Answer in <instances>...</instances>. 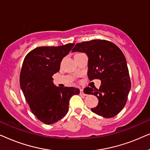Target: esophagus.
<instances>
[{"label":"esophagus","mask_w":150,"mask_h":150,"mask_svg":"<svg viewBox=\"0 0 150 150\" xmlns=\"http://www.w3.org/2000/svg\"><path fill=\"white\" fill-rule=\"evenodd\" d=\"M80 95L83 96H87V94L85 93V92H84L83 89H80Z\"/></svg>","instance_id":"1"}]
</instances>
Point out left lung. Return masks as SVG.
Here are the masks:
<instances>
[{"instance_id":"1","label":"left lung","mask_w":150,"mask_h":150,"mask_svg":"<svg viewBox=\"0 0 150 150\" xmlns=\"http://www.w3.org/2000/svg\"><path fill=\"white\" fill-rule=\"evenodd\" d=\"M72 52L87 54L90 81L101 80L100 89H84L85 93L95 95L99 100L91 111L105 118L115 116L126 105L131 88L128 68L122 51L109 41L93 40L78 43Z\"/></svg>"}]
</instances>
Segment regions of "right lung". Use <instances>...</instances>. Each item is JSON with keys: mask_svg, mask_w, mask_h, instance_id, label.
<instances>
[{"mask_svg": "<svg viewBox=\"0 0 150 150\" xmlns=\"http://www.w3.org/2000/svg\"><path fill=\"white\" fill-rule=\"evenodd\" d=\"M74 46L38 47L26 54L22 63L20 84L24 98L34 115L46 124L64 117L69 99L80 92L74 87H57L52 82L63 58Z\"/></svg>", "mask_w": 150, "mask_h": 150, "instance_id": "obj_1", "label": "right lung"}]
</instances>
